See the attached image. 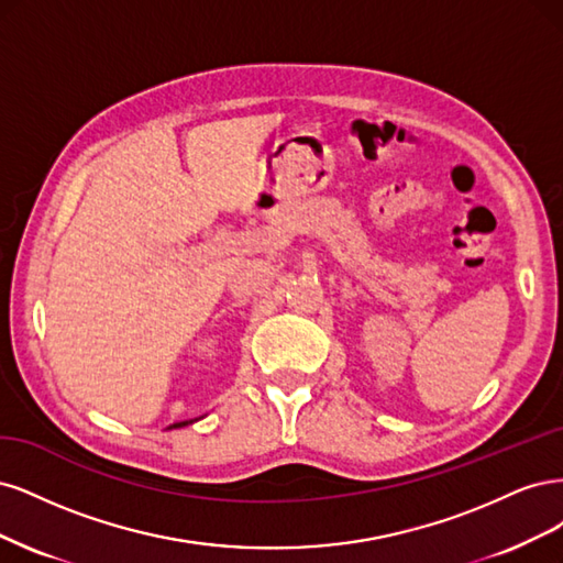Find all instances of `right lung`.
<instances>
[{
	"mask_svg": "<svg viewBox=\"0 0 563 563\" xmlns=\"http://www.w3.org/2000/svg\"><path fill=\"white\" fill-rule=\"evenodd\" d=\"M196 419H191V421H179V423H173L170 428H185V426H189V423H194Z\"/></svg>",
	"mask_w": 563,
	"mask_h": 563,
	"instance_id": "add662e5",
	"label": "right lung"
}]
</instances>
